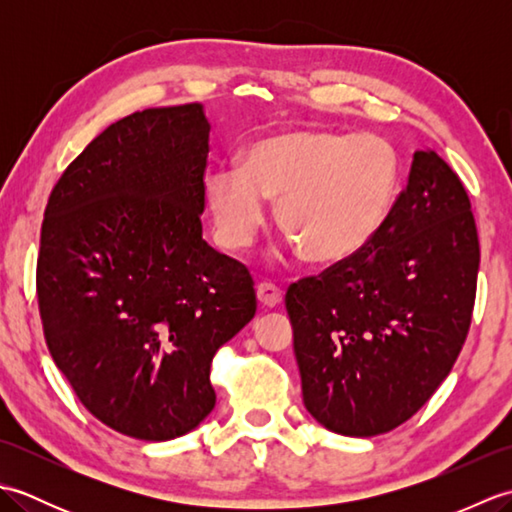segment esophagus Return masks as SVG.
<instances>
[{"mask_svg": "<svg viewBox=\"0 0 512 512\" xmlns=\"http://www.w3.org/2000/svg\"><path fill=\"white\" fill-rule=\"evenodd\" d=\"M257 299L262 306L275 308L277 303H281V299H284V292H281L279 286L270 284V281H262V284H257Z\"/></svg>", "mask_w": 512, "mask_h": 512, "instance_id": "obj_1", "label": "esophagus"}]
</instances>
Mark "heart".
Listing matches in <instances>:
<instances>
[{"instance_id":"1","label":"heart","mask_w":512,"mask_h":512,"mask_svg":"<svg viewBox=\"0 0 512 512\" xmlns=\"http://www.w3.org/2000/svg\"><path fill=\"white\" fill-rule=\"evenodd\" d=\"M398 187V156L383 136L290 129L257 140L242 165L206 178L215 235L239 253L277 204L281 228L312 262H339L363 248L385 222Z\"/></svg>"}]
</instances>
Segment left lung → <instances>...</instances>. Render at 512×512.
I'll return each mask as SVG.
<instances>
[{"label": "left lung", "instance_id": "8db88e82", "mask_svg": "<svg viewBox=\"0 0 512 512\" xmlns=\"http://www.w3.org/2000/svg\"><path fill=\"white\" fill-rule=\"evenodd\" d=\"M480 242L462 180L416 151L407 187L354 255L286 292L303 405L325 429L372 438L449 376L475 306Z\"/></svg>", "mask_w": 512, "mask_h": 512}]
</instances>
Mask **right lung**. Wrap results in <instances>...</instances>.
Listing matches in <instances>:
<instances>
[{"label": "right lung", "mask_w": 512, "mask_h": 512, "mask_svg": "<svg viewBox=\"0 0 512 512\" xmlns=\"http://www.w3.org/2000/svg\"><path fill=\"white\" fill-rule=\"evenodd\" d=\"M200 103L149 107L96 136L48 198L37 299L83 407L123 436H184L215 407L211 361L255 317V281L202 239Z\"/></svg>", "instance_id": "1"}]
</instances>
